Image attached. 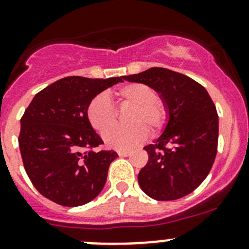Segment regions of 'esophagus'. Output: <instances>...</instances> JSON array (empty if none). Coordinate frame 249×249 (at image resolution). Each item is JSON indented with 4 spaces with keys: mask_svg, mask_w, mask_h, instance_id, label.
<instances>
[{
    "mask_svg": "<svg viewBox=\"0 0 249 249\" xmlns=\"http://www.w3.org/2000/svg\"><path fill=\"white\" fill-rule=\"evenodd\" d=\"M118 154H119L120 157H129V155L131 154V152H130V150H118Z\"/></svg>",
    "mask_w": 249,
    "mask_h": 249,
    "instance_id": "esophagus-1",
    "label": "esophagus"
}]
</instances>
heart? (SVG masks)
Segmentation results:
<instances>
[{"mask_svg": "<svg viewBox=\"0 0 249 249\" xmlns=\"http://www.w3.org/2000/svg\"><path fill=\"white\" fill-rule=\"evenodd\" d=\"M113 96L119 106H132L126 117L129 125L115 126L117 113L108 97L99 94L92 97L87 107L88 122L100 134L109 147L119 150H127L143 143L149 130L152 136L161 134L169 123L170 113L166 102L157 96L150 85L143 83H127L118 88Z\"/></svg>", "mask_w": 249, "mask_h": 249, "instance_id": "1", "label": "heart"}]
</instances>
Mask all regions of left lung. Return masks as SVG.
Instances as JSON below:
<instances>
[{
  "label": "left lung",
  "mask_w": 249,
  "mask_h": 249,
  "mask_svg": "<svg viewBox=\"0 0 249 249\" xmlns=\"http://www.w3.org/2000/svg\"><path fill=\"white\" fill-rule=\"evenodd\" d=\"M160 92L169 108L164 134L145 145L148 162L139 173L140 187L158 201L194 192L210 173L218 148V113L200 83L162 67L124 76Z\"/></svg>",
  "instance_id": "8db88e82"
}]
</instances>
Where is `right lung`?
Instances as JSON below:
<instances>
[{"label": "right lung", "mask_w": 249, "mask_h": 249, "mask_svg": "<svg viewBox=\"0 0 249 249\" xmlns=\"http://www.w3.org/2000/svg\"><path fill=\"white\" fill-rule=\"evenodd\" d=\"M123 77L91 79L71 76L37 92L20 119L19 148L34 187L66 207L90 202L105 187L114 150L104 144L87 118L92 97Z\"/></svg>", "instance_id": "1"}]
</instances>
